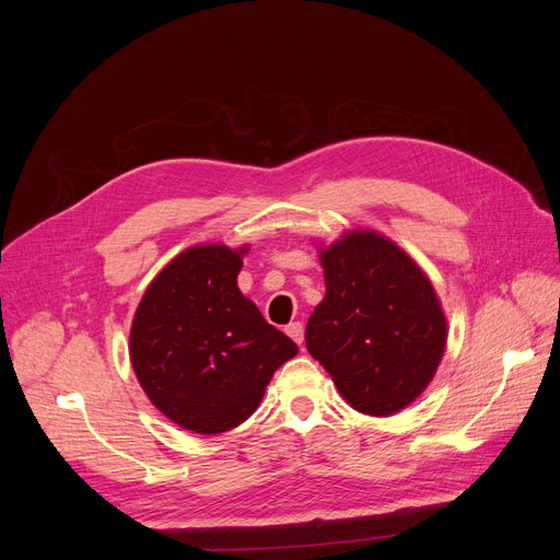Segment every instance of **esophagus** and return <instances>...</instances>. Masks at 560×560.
Returning <instances> with one entry per match:
<instances>
[{
	"label": "esophagus",
	"instance_id": "obj_1",
	"mask_svg": "<svg viewBox=\"0 0 560 560\" xmlns=\"http://www.w3.org/2000/svg\"><path fill=\"white\" fill-rule=\"evenodd\" d=\"M285 335H288L296 346H301V343H303V324H299V322L288 324V326H285Z\"/></svg>",
	"mask_w": 560,
	"mask_h": 560
}]
</instances>
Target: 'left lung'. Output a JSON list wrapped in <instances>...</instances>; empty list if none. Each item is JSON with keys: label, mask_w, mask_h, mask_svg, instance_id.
I'll return each mask as SVG.
<instances>
[{"label": "left lung", "mask_w": 560, "mask_h": 560, "mask_svg": "<svg viewBox=\"0 0 560 560\" xmlns=\"http://www.w3.org/2000/svg\"><path fill=\"white\" fill-rule=\"evenodd\" d=\"M326 296L307 318V352L361 415L406 410L434 378L447 318L421 266L376 230L318 246Z\"/></svg>", "instance_id": "left-lung-1"}]
</instances>
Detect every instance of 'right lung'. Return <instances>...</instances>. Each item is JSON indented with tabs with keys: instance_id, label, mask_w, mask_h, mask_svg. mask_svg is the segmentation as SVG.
Masks as SVG:
<instances>
[{
	"instance_id": "add662e5",
	"label": "right lung",
	"mask_w": 560,
	"mask_h": 560,
	"mask_svg": "<svg viewBox=\"0 0 560 560\" xmlns=\"http://www.w3.org/2000/svg\"><path fill=\"white\" fill-rule=\"evenodd\" d=\"M248 250L186 248L150 281L132 318L128 352L139 385L159 412L195 434L242 425L299 352L236 285Z\"/></svg>"
}]
</instances>
